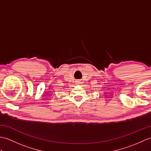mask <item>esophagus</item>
Listing matches in <instances>:
<instances>
[{
    "instance_id": "34e87169",
    "label": "esophagus",
    "mask_w": 151,
    "mask_h": 151,
    "mask_svg": "<svg viewBox=\"0 0 151 151\" xmlns=\"http://www.w3.org/2000/svg\"><path fill=\"white\" fill-rule=\"evenodd\" d=\"M80 83H81V82H80L79 81H76V84H80Z\"/></svg>"
}]
</instances>
